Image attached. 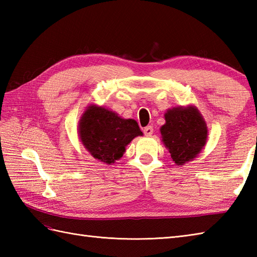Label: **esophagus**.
<instances>
[{
  "mask_svg": "<svg viewBox=\"0 0 257 257\" xmlns=\"http://www.w3.org/2000/svg\"><path fill=\"white\" fill-rule=\"evenodd\" d=\"M144 134L147 137H150V136L154 134V127L152 125H147V127L144 129Z\"/></svg>",
  "mask_w": 257,
  "mask_h": 257,
  "instance_id": "esophagus-1",
  "label": "esophagus"
}]
</instances>
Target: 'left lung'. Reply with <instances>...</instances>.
<instances>
[{"instance_id":"8db88e82","label":"left lung","mask_w":257,"mask_h":257,"mask_svg":"<svg viewBox=\"0 0 257 257\" xmlns=\"http://www.w3.org/2000/svg\"><path fill=\"white\" fill-rule=\"evenodd\" d=\"M161 127L162 141L178 166L191 161L206 143L207 128L195 107L173 108L165 114Z\"/></svg>"}]
</instances>
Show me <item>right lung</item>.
<instances>
[{
	"label": "right lung",
	"mask_w": 257,
	"mask_h": 257,
	"mask_svg": "<svg viewBox=\"0 0 257 257\" xmlns=\"http://www.w3.org/2000/svg\"><path fill=\"white\" fill-rule=\"evenodd\" d=\"M141 135L136 120L120 118L103 107H88L79 122V138L85 148L108 165L120 159L125 146Z\"/></svg>",
	"instance_id": "add662e5"
}]
</instances>
